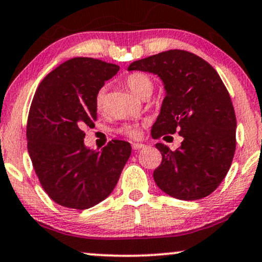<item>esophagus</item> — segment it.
Instances as JSON below:
<instances>
[{"label": "esophagus", "mask_w": 262, "mask_h": 262, "mask_svg": "<svg viewBox=\"0 0 262 262\" xmlns=\"http://www.w3.org/2000/svg\"><path fill=\"white\" fill-rule=\"evenodd\" d=\"M144 147H146V146H144L143 143H132V149H134V150H140Z\"/></svg>", "instance_id": "1"}]
</instances>
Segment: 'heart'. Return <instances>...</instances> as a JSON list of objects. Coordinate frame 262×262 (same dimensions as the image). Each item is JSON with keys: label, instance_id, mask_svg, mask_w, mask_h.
Listing matches in <instances>:
<instances>
[{"label": "heart", "instance_id": "1", "mask_svg": "<svg viewBox=\"0 0 262 262\" xmlns=\"http://www.w3.org/2000/svg\"><path fill=\"white\" fill-rule=\"evenodd\" d=\"M125 83L127 85L128 89L135 93V95L141 97V98H143V97L146 96H150L154 89L153 81H151L150 77L148 76L147 74L140 73V72L132 73L130 75L126 76ZM95 102L98 111L103 109V106H104V102H105V87H103V89H101L98 92H97ZM119 131H120L121 134L126 135V136H130V137H135L137 135V128L136 126L134 125L121 126Z\"/></svg>", "mask_w": 262, "mask_h": 262}]
</instances>
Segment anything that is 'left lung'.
Instances as JSON below:
<instances>
[{"label": "left lung", "mask_w": 262, "mask_h": 262, "mask_svg": "<svg viewBox=\"0 0 262 262\" xmlns=\"http://www.w3.org/2000/svg\"><path fill=\"white\" fill-rule=\"evenodd\" d=\"M128 70L157 74L166 96L151 137L177 131L181 147L157 143L163 160L154 170L157 186L173 198L198 200L211 194L227 175L235 150L237 120L230 93L203 58L170 50L131 63Z\"/></svg>", "instance_id": "left-lung-1"}]
</instances>
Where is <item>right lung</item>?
Instances as JSON below:
<instances>
[{
  "label": "right lung",
  "instance_id": "right-lung-1",
  "mask_svg": "<svg viewBox=\"0 0 262 262\" xmlns=\"http://www.w3.org/2000/svg\"><path fill=\"white\" fill-rule=\"evenodd\" d=\"M119 69L93 58H73L48 74L35 92L28 151L42 188L57 204L83 210L101 203L130 158L128 142L113 140L101 151L83 143V127L97 120V92Z\"/></svg>",
  "mask_w": 262,
  "mask_h": 262
}]
</instances>
